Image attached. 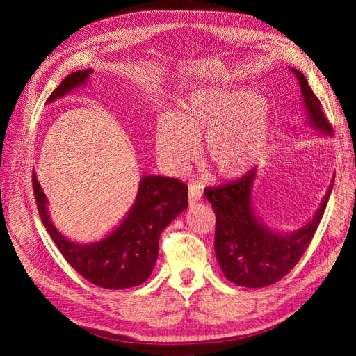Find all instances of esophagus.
Wrapping results in <instances>:
<instances>
[{
    "label": "esophagus",
    "mask_w": 356,
    "mask_h": 356,
    "mask_svg": "<svg viewBox=\"0 0 356 356\" xmlns=\"http://www.w3.org/2000/svg\"><path fill=\"white\" fill-rule=\"evenodd\" d=\"M202 197V191L197 185H190V190H188V202L190 205H194L195 202H199Z\"/></svg>",
    "instance_id": "obj_1"
}]
</instances>
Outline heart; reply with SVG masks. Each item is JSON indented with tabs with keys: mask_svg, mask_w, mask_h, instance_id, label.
Here are the masks:
<instances>
[{
	"mask_svg": "<svg viewBox=\"0 0 356 356\" xmlns=\"http://www.w3.org/2000/svg\"><path fill=\"white\" fill-rule=\"evenodd\" d=\"M264 97L246 88H202L180 101L174 115L156 125L159 154L172 168L186 165L205 138L203 161L222 177L246 171L254 151L266 139Z\"/></svg>",
	"mask_w": 356,
	"mask_h": 356,
	"instance_id": "1",
	"label": "heart"
}]
</instances>
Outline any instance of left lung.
Instances as JSON below:
<instances>
[{
    "label": "left lung",
    "instance_id": "obj_1",
    "mask_svg": "<svg viewBox=\"0 0 356 356\" xmlns=\"http://www.w3.org/2000/svg\"><path fill=\"white\" fill-rule=\"evenodd\" d=\"M291 72L300 82L309 122L321 133H334L305 74L295 69ZM255 174L257 171L251 170L238 180L205 190V197L216 213L214 249L218 264L231 283L245 287L274 284L289 274L311 245L334 186V184L330 185L311 222L283 236L266 228L254 213Z\"/></svg>",
    "mask_w": 356,
    "mask_h": 356
}]
</instances>
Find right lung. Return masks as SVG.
I'll return each instance as SVG.
<instances>
[{"label":"right lung","mask_w":356,"mask_h":356,"mask_svg":"<svg viewBox=\"0 0 356 356\" xmlns=\"http://www.w3.org/2000/svg\"><path fill=\"white\" fill-rule=\"evenodd\" d=\"M92 73V69L70 73L53 90L47 102L86 84ZM32 185L38 213L59 252L79 275L104 289H127L148 280L157 260L159 237L172 218L188 207V186L179 179L143 176L138 197L124 222L104 240L79 245L65 238L53 226L47 213V199L35 171Z\"/></svg>","instance_id":"add662e5"}]
</instances>
